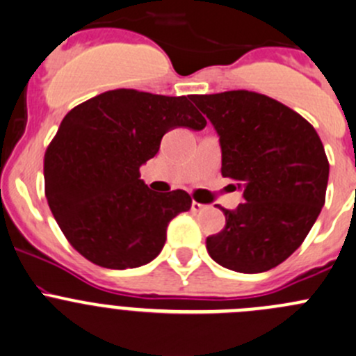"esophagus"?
<instances>
[{
    "mask_svg": "<svg viewBox=\"0 0 356 356\" xmlns=\"http://www.w3.org/2000/svg\"><path fill=\"white\" fill-rule=\"evenodd\" d=\"M204 209H205L204 204L195 202V200H193V202H192V212H202Z\"/></svg>",
    "mask_w": 356,
    "mask_h": 356,
    "instance_id": "34e87169",
    "label": "esophagus"
}]
</instances>
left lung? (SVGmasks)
Returning <instances> with one entry per match:
<instances>
[{"instance_id": "1", "label": "left lung", "mask_w": 356, "mask_h": 356, "mask_svg": "<svg viewBox=\"0 0 356 356\" xmlns=\"http://www.w3.org/2000/svg\"><path fill=\"white\" fill-rule=\"evenodd\" d=\"M192 101L219 135L221 175L236 181L245 199L234 211L222 209L226 226L205 241L209 255L245 274L280 266L325 202L329 161L317 131L288 106L250 90Z\"/></svg>"}]
</instances>
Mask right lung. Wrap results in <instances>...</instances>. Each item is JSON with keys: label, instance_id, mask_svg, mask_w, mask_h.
<instances>
[{"label": "right lung", "instance_id": "1", "mask_svg": "<svg viewBox=\"0 0 356 356\" xmlns=\"http://www.w3.org/2000/svg\"><path fill=\"white\" fill-rule=\"evenodd\" d=\"M205 124L185 96L116 89L75 106L44 156L47 204L70 245L108 269L156 259L170 221L192 199L185 190L152 192L140 166L156 156L166 131Z\"/></svg>", "mask_w": 356, "mask_h": 356}]
</instances>
